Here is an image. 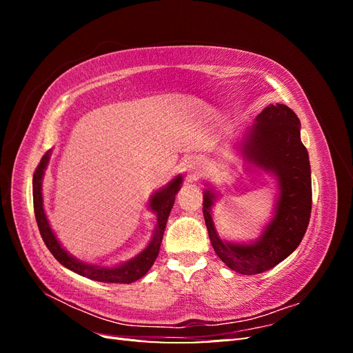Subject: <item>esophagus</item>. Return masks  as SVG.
I'll list each match as a JSON object with an SVG mask.
<instances>
[{
  "label": "esophagus",
  "mask_w": 353,
  "mask_h": 353,
  "mask_svg": "<svg viewBox=\"0 0 353 353\" xmlns=\"http://www.w3.org/2000/svg\"><path fill=\"white\" fill-rule=\"evenodd\" d=\"M201 168H203V162H201L200 159L191 157V159H188V162L185 163V170H187V172H188L191 176H193V178H196V176L199 175Z\"/></svg>",
  "instance_id": "esophagus-1"
}]
</instances>
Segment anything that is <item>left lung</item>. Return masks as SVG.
I'll use <instances>...</instances> for the list:
<instances>
[{
  "mask_svg": "<svg viewBox=\"0 0 353 353\" xmlns=\"http://www.w3.org/2000/svg\"><path fill=\"white\" fill-rule=\"evenodd\" d=\"M239 152L248 166L274 178L276 196L270 222L252 241H228L219 237L212 208L221 197L208 184L203 191V216L212 248L230 270L243 275L274 268L301 244L312 208L311 165L301 140V121L285 104H270L244 130Z\"/></svg>",
  "mask_w": 353,
  "mask_h": 353,
  "instance_id": "left-lung-1",
  "label": "left lung"
}]
</instances>
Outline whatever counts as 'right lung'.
Masks as SVG:
<instances>
[{
  "mask_svg": "<svg viewBox=\"0 0 353 353\" xmlns=\"http://www.w3.org/2000/svg\"><path fill=\"white\" fill-rule=\"evenodd\" d=\"M51 152L52 150H48L44 156H42L41 162L34 174V179H32L34 210H35L37 223L41 232V237L44 240L51 254L54 256V258L65 266V268L77 272L82 276H87V279L94 281L130 284L143 279V276L148 272V270L153 266L159 254L160 243H162V239H163V231L166 227L170 209H172L175 203V196L181 190V185H183V175L178 174L175 178L170 179L166 185L156 190L150 196V199H148V209H150L156 215L157 223L153 230L150 241H148V244L140 253L134 256L132 259H128L125 262L114 263V265L90 263V262L74 258L72 253H69L65 248H63L54 231H52L48 218L46 215L44 197H42V179H44V175H46V169L50 162Z\"/></svg>",
  "mask_w": 353,
  "mask_h": 353,
  "instance_id": "add662e5",
  "label": "right lung"
}]
</instances>
